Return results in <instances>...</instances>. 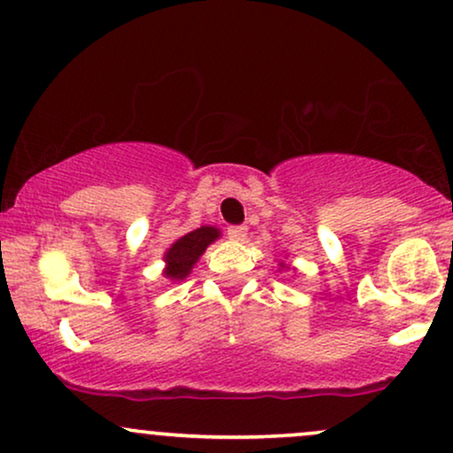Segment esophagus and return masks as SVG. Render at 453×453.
Masks as SVG:
<instances>
[{
	"mask_svg": "<svg viewBox=\"0 0 453 453\" xmlns=\"http://www.w3.org/2000/svg\"><path fill=\"white\" fill-rule=\"evenodd\" d=\"M227 236H230L232 241H242V238L247 236V226H230L227 227Z\"/></svg>",
	"mask_w": 453,
	"mask_h": 453,
	"instance_id": "1",
	"label": "esophagus"
}]
</instances>
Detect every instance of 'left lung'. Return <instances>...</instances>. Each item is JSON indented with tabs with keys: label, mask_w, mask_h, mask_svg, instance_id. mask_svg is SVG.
<instances>
[{
	"label": "left lung",
	"mask_w": 453,
	"mask_h": 453,
	"mask_svg": "<svg viewBox=\"0 0 453 453\" xmlns=\"http://www.w3.org/2000/svg\"><path fill=\"white\" fill-rule=\"evenodd\" d=\"M281 266H283V265H281Z\"/></svg>",
	"instance_id": "obj_1"
}]
</instances>
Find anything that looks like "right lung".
<instances>
[{
    "label": "right lung",
    "instance_id": "right-lung-1",
    "mask_svg": "<svg viewBox=\"0 0 453 453\" xmlns=\"http://www.w3.org/2000/svg\"><path fill=\"white\" fill-rule=\"evenodd\" d=\"M219 236L217 227H197V230L188 232L187 236H182L180 241H176L165 253L167 271L165 277L170 280H185V277L191 273L193 265L197 262V257L206 251V247L211 245L212 241Z\"/></svg>",
    "mask_w": 453,
    "mask_h": 453
}]
</instances>
